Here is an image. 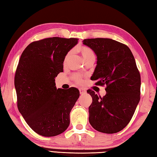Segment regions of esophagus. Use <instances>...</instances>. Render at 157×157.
Wrapping results in <instances>:
<instances>
[{
  "label": "esophagus",
  "instance_id": "34e87169",
  "mask_svg": "<svg viewBox=\"0 0 157 157\" xmlns=\"http://www.w3.org/2000/svg\"><path fill=\"white\" fill-rule=\"evenodd\" d=\"M79 92H80V94H81V95H83V94H86V91L85 90V89H79Z\"/></svg>",
  "mask_w": 157,
  "mask_h": 157
}]
</instances>
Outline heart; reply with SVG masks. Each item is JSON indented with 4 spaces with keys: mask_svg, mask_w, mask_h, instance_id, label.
Returning a JSON list of instances; mask_svg holds the SVG:
<instances>
[{
    "mask_svg": "<svg viewBox=\"0 0 157 157\" xmlns=\"http://www.w3.org/2000/svg\"><path fill=\"white\" fill-rule=\"evenodd\" d=\"M76 51L78 53H81V55L82 56V58L84 59L85 62H87L89 59H95V53L94 52L91 48H89L87 46H80L76 48ZM70 57V53H68L67 55L66 56L64 61H63V63L66 64L67 62L69 60ZM72 78L74 80L75 82H76L78 84H82L83 82V78H82V76L79 75V74H74L72 75Z\"/></svg>",
    "mask_w": 157,
    "mask_h": 157,
    "instance_id": "b5f03b06",
    "label": "heart"
}]
</instances>
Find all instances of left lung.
I'll return each instance as SVG.
<instances>
[{
    "mask_svg": "<svg viewBox=\"0 0 157 157\" xmlns=\"http://www.w3.org/2000/svg\"><path fill=\"white\" fill-rule=\"evenodd\" d=\"M82 42L97 56L91 79L96 81V85L106 86L102 98L87 90L93 100L89 123L100 132L117 133L130 122L140 100L141 78L135 58L126 44L110 38H88Z\"/></svg>",
    "mask_w": 157,
    "mask_h": 157,
    "instance_id": "8db88e82",
    "label": "left lung"
}]
</instances>
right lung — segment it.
Masks as SVG:
<instances>
[{
  "instance_id": "1",
  "label": "right lung",
  "mask_w": 157,
  "mask_h": 157,
  "mask_svg": "<svg viewBox=\"0 0 157 157\" xmlns=\"http://www.w3.org/2000/svg\"><path fill=\"white\" fill-rule=\"evenodd\" d=\"M78 38L51 37L34 41L21 53L14 83L20 113L34 132L52 137L65 132L79 98L78 89H57L55 78Z\"/></svg>"
}]
</instances>
